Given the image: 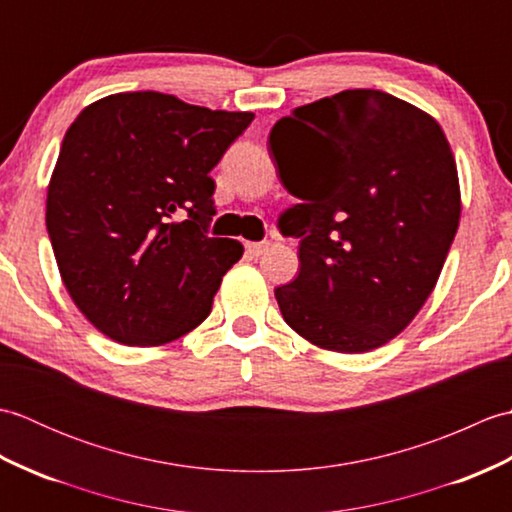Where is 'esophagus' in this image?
Instances as JSON below:
<instances>
[{"mask_svg": "<svg viewBox=\"0 0 512 512\" xmlns=\"http://www.w3.org/2000/svg\"><path fill=\"white\" fill-rule=\"evenodd\" d=\"M266 248H268L266 242H246V253H248L250 257H259V255L264 253Z\"/></svg>", "mask_w": 512, "mask_h": 512, "instance_id": "obj_1", "label": "esophagus"}]
</instances>
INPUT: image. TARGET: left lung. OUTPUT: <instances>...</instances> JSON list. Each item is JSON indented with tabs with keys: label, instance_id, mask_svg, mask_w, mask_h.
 Segmentation results:
<instances>
[{
	"label": "left lung",
	"instance_id": "left-lung-1",
	"mask_svg": "<svg viewBox=\"0 0 512 512\" xmlns=\"http://www.w3.org/2000/svg\"><path fill=\"white\" fill-rule=\"evenodd\" d=\"M299 275L275 290L284 321L321 350L398 336L438 284L458 233V167L436 118L380 90L297 107L270 132Z\"/></svg>",
	"mask_w": 512,
	"mask_h": 512
}]
</instances>
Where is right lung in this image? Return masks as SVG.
Returning <instances> with one entry per match:
<instances>
[{
    "label": "right lung",
    "instance_id": "right-lung-1",
    "mask_svg": "<svg viewBox=\"0 0 512 512\" xmlns=\"http://www.w3.org/2000/svg\"><path fill=\"white\" fill-rule=\"evenodd\" d=\"M253 112L162 92L110 94L76 116L48 184L46 226L74 306L112 341L180 339L209 317L244 246L209 237V171ZM187 210L189 221L171 223Z\"/></svg>",
    "mask_w": 512,
    "mask_h": 512
}]
</instances>
